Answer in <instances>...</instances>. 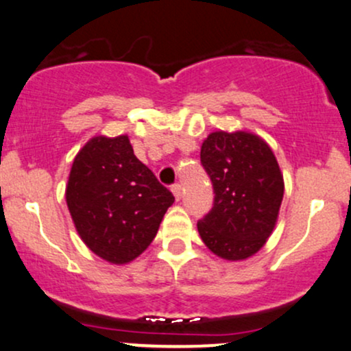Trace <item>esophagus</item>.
<instances>
[{"instance_id":"34e87169","label":"esophagus","mask_w":351,"mask_h":351,"mask_svg":"<svg viewBox=\"0 0 351 351\" xmlns=\"http://www.w3.org/2000/svg\"><path fill=\"white\" fill-rule=\"evenodd\" d=\"M171 191H173V195H175L176 201H180L181 196H183V188H181V184H173Z\"/></svg>"}]
</instances>
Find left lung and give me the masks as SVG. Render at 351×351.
<instances>
[{"label":"left lung","mask_w":351,"mask_h":351,"mask_svg":"<svg viewBox=\"0 0 351 351\" xmlns=\"http://www.w3.org/2000/svg\"><path fill=\"white\" fill-rule=\"evenodd\" d=\"M215 204L198 223L206 247L226 261L247 259L276 228L284 176L267 142L252 132L217 130L201 145Z\"/></svg>","instance_id":"1"}]
</instances>
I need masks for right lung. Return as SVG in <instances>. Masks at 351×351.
Masks as SVG:
<instances>
[{
  "instance_id": "add662e5",
  "label": "right lung",
  "mask_w": 351,
  "mask_h": 351,
  "mask_svg": "<svg viewBox=\"0 0 351 351\" xmlns=\"http://www.w3.org/2000/svg\"><path fill=\"white\" fill-rule=\"evenodd\" d=\"M66 201L84 244L122 265L152 244L175 196L134 155L127 135H97L75 155Z\"/></svg>"
}]
</instances>
